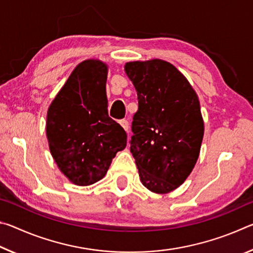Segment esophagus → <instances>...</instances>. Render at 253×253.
<instances>
[{"label": "esophagus", "instance_id": "34e87169", "mask_svg": "<svg viewBox=\"0 0 253 253\" xmlns=\"http://www.w3.org/2000/svg\"><path fill=\"white\" fill-rule=\"evenodd\" d=\"M119 124H121V126L125 129L126 131H128V128H129V124H128V122L126 121V119H122L121 122H119Z\"/></svg>", "mask_w": 253, "mask_h": 253}]
</instances>
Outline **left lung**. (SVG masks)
<instances>
[{
    "label": "left lung",
    "mask_w": 253,
    "mask_h": 253,
    "mask_svg": "<svg viewBox=\"0 0 253 253\" xmlns=\"http://www.w3.org/2000/svg\"><path fill=\"white\" fill-rule=\"evenodd\" d=\"M125 71L138 98L130 152L140 182L165 194L191 174L204 135L198 95L172 63L153 59L127 62Z\"/></svg>",
    "instance_id": "1"
}]
</instances>
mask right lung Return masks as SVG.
I'll return each mask as SVG.
<instances>
[{
	"instance_id": "right-lung-1",
	"label": "right lung",
	"mask_w": 253,
	"mask_h": 253,
	"mask_svg": "<svg viewBox=\"0 0 253 253\" xmlns=\"http://www.w3.org/2000/svg\"><path fill=\"white\" fill-rule=\"evenodd\" d=\"M107 74L108 67L100 60H84L48 109L45 130L51 155L76 185L100 181L127 144L126 131L108 116Z\"/></svg>"
}]
</instances>
